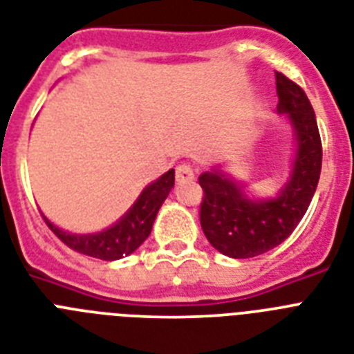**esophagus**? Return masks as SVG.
<instances>
[{
  "instance_id": "1",
  "label": "esophagus",
  "mask_w": 354,
  "mask_h": 354,
  "mask_svg": "<svg viewBox=\"0 0 354 354\" xmlns=\"http://www.w3.org/2000/svg\"><path fill=\"white\" fill-rule=\"evenodd\" d=\"M194 180V169L191 165H187V163H182V165H178L176 167V182L185 183Z\"/></svg>"
}]
</instances>
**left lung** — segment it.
<instances>
[{"mask_svg":"<svg viewBox=\"0 0 354 354\" xmlns=\"http://www.w3.org/2000/svg\"><path fill=\"white\" fill-rule=\"evenodd\" d=\"M277 111L286 113L297 140L288 182L273 198L252 200L241 183L221 169L200 176L203 201L200 221L210 245L232 259H248L288 239L311 203L320 169L322 144L310 100L301 86L275 71Z\"/></svg>","mask_w":354,"mask_h":354,"instance_id":"obj_1","label":"left lung"}]
</instances>
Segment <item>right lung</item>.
Returning <instances> with one entry per match:
<instances>
[{"instance_id":"1","label":"right lung","mask_w":354,"mask_h":354,"mask_svg":"<svg viewBox=\"0 0 354 354\" xmlns=\"http://www.w3.org/2000/svg\"><path fill=\"white\" fill-rule=\"evenodd\" d=\"M174 187V169L145 187L133 207L115 225L97 234H71L55 227L46 216L44 223L71 250L102 261H117L133 252L149 237L160 207Z\"/></svg>"}]
</instances>
